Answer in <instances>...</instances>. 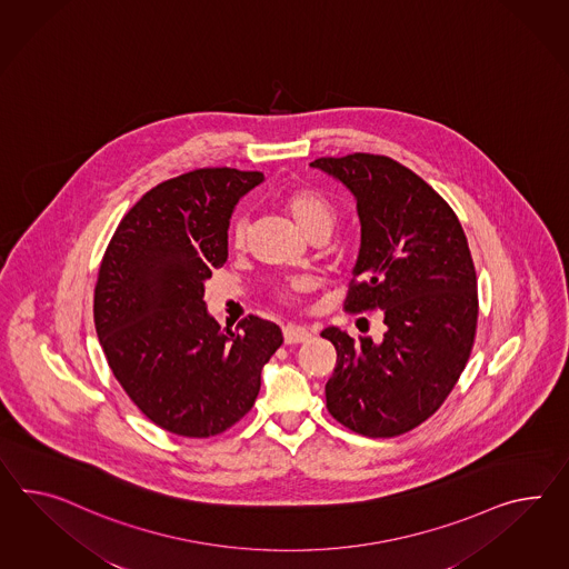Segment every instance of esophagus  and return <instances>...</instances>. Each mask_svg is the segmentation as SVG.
Returning a JSON list of instances; mask_svg holds the SVG:
<instances>
[{
	"label": "esophagus",
	"instance_id": "34e87169",
	"mask_svg": "<svg viewBox=\"0 0 569 569\" xmlns=\"http://www.w3.org/2000/svg\"><path fill=\"white\" fill-rule=\"evenodd\" d=\"M282 335H284V342H287V345H299V342H306V340L311 338L309 328H306V326H295V323L284 326Z\"/></svg>",
	"mask_w": 569,
	"mask_h": 569
}]
</instances>
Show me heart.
I'll return each instance as SVG.
<instances>
[{
	"label": "heart",
	"mask_w": 569,
	"mask_h": 569,
	"mask_svg": "<svg viewBox=\"0 0 569 569\" xmlns=\"http://www.w3.org/2000/svg\"><path fill=\"white\" fill-rule=\"evenodd\" d=\"M284 206H287L292 220L299 224V229L306 234L311 229L320 227V224H330L332 227L335 210H332V206L321 198L318 191L292 190L284 198ZM246 237H248V220H234L233 231H231L234 248H243L246 246ZM306 287L307 284L303 280H292L291 282V291H303Z\"/></svg>",
	"instance_id": "heart-1"
}]
</instances>
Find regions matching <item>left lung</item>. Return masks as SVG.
<instances>
[{"mask_svg":"<svg viewBox=\"0 0 569 569\" xmlns=\"http://www.w3.org/2000/svg\"><path fill=\"white\" fill-rule=\"evenodd\" d=\"M357 200L361 246L345 309H381V342L335 326L326 407L367 438H393L429 419L467 367L479 316L477 272L452 208L388 157L355 152L311 162Z\"/></svg>","mask_w":569,"mask_h":569,"instance_id":"8db88e82","label":"left lung"}]
</instances>
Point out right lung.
<instances>
[{
  "label": "right lung",
  "instance_id": "right-lung-1",
  "mask_svg": "<svg viewBox=\"0 0 569 569\" xmlns=\"http://www.w3.org/2000/svg\"><path fill=\"white\" fill-rule=\"evenodd\" d=\"M263 173L198 169L147 191L119 222L94 289V328L133 405L164 431L210 438L253 407L263 365L282 345L274 321L237 330L208 313L204 282L229 258L237 202Z\"/></svg>",
  "mask_w": 569,
  "mask_h": 569
}]
</instances>
